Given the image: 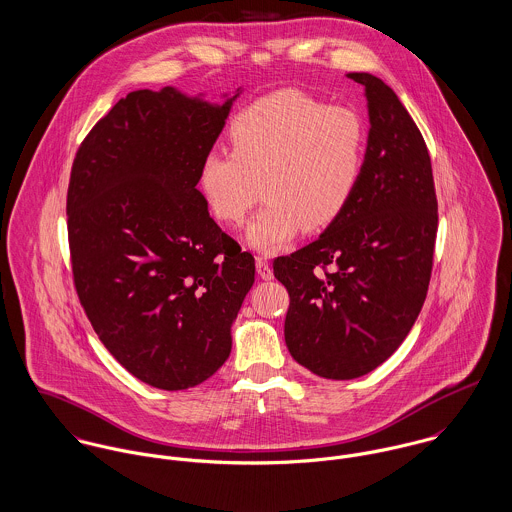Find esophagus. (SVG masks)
I'll use <instances>...</instances> for the list:
<instances>
[{"mask_svg":"<svg viewBox=\"0 0 512 512\" xmlns=\"http://www.w3.org/2000/svg\"><path fill=\"white\" fill-rule=\"evenodd\" d=\"M255 265H257V273H259L261 279H265V281H271V279H273V269H271V265H269L263 257H257Z\"/></svg>","mask_w":512,"mask_h":512,"instance_id":"34e87169","label":"esophagus"}]
</instances>
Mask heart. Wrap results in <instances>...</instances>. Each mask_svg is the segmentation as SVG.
Listing matches in <instances>:
<instances>
[{"label": "heart", "instance_id": "obj_1", "mask_svg": "<svg viewBox=\"0 0 512 512\" xmlns=\"http://www.w3.org/2000/svg\"><path fill=\"white\" fill-rule=\"evenodd\" d=\"M229 143L231 153L202 159L200 192L218 222L241 226L263 186L267 206L247 241L273 253L298 229H326L345 212L365 169L367 127L351 108L283 88L233 117Z\"/></svg>", "mask_w": 512, "mask_h": 512}]
</instances>
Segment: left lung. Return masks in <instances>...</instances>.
Returning a JSON list of instances; mask_svg holds the SVG:
<instances>
[{
  "instance_id": "left-lung-1",
  "label": "left lung",
  "mask_w": 512,
  "mask_h": 512,
  "mask_svg": "<svg viewBox=\"0 0 512 512\" xmlns=\"http://www.w3.org/2000/svg\"><path fill=\"white\" fill-rule=\"evenodd\" d=\"M365 86L369 139L361 182L340 218L306 247L273 261L290 304V355L324 379H355L387 361L426 300L438 231L430 153L397 94Z\"/></svg>"
}]
</instances>
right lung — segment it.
Here are the masks:
<instances>
[{"label":"right lung","instance_id":"add662e5","mask_svg":"<svg viewBox=\"0 0 512 512\" xmlns=\"http://www.w3.org/2000/svg\"><path fill=\"white\" fill-rule=\"evenodd\" d=\"M174 88L121 98L86 135L66 194L72 277L106 349L139 381L182 391L229 357L255 259L196 188L231 110Z\"/></svg>","mask_w":512,"mask_h":512}]
</instances>
